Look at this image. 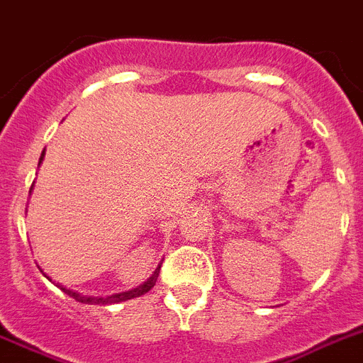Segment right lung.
<instances>
[{"label":"right lung","mask_w":363,"mask_h":363,"mask_svg":"<svg viewBox=\"0 0 363 363\" xmlns=\"http://www.w3.org/2000/svg\"><path fill=\"white\" fill-rule=\"evenodd\" d=\"M44 157V152L40 154V159H39V164L40 161H43ZM33 186V184H32ZM159 270H161V265L157 267V269L154 270V274H152L150 277H148L147 281H145L143 284H140L138 289L134 290H128V292H121V294H113V296H107V297H94V296H82V294L79 292H73V290H67L66 286H62V284H57L60 290H62L64 294H67L69 297H73L74 301H79V303H84V304H114V303H123V301H128V299H134V297H140L143 296V294H147L148 290L154 289L155 281H157L159 277ZM48 277V276H46Z\"/></svg>","instance_id":"add662e5"}]
</instances>
